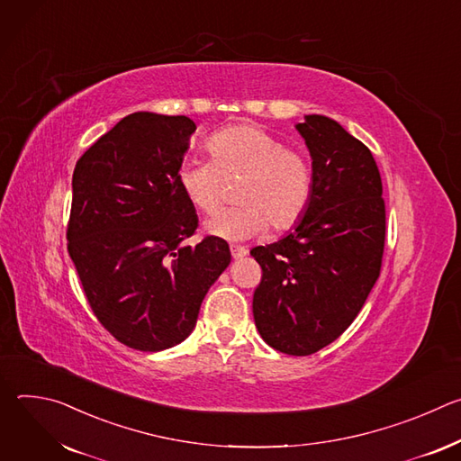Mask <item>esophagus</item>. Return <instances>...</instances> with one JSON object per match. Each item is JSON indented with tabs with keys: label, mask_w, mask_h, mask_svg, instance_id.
Returning a JSON list of instances; mask_svg holds the SVG:
<instances>
[{
	"label": "esophagus",
	"mask_w": 461,
	"mask_h": 461,
	"mask_svg": "<svg viewBox=\"0 0 461 461\" xmlns=\"http://www.w3.org/2000/svg\"><path fill=\"white\" fill-rule=\"evenodd\" d=\"M230 249H231V257H233L235 260L248 255V248H244V246H235V244H233Z\"/></svg>",
	"instance_id": "obj_1"
}]
</instances>
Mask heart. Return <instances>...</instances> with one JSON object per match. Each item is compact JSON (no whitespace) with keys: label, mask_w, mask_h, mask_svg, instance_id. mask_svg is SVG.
<instances>
[{"label":"heart","mask_w":461,"mask_h":461,"mask_svg":"<svg viewBox=\"0 0 461 461\" xmlns=\"http://www.w3.org/2000/svg\"><path fill=\"white\" fill-rule=\"evenodd\" d=\"M206 149L210 160L187 158L176 171V184L194 210L213 213L224 199V182L242 178L235 193L240 206L206 221L208 235L239 242L262 235L268 226L286 231L303 219L313 189L312 166L303 153L253 123L219 129Z\"/></svg>","instance_id":"obj_1"}]
</instances>
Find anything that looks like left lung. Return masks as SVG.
<instances>
[{
    "label": "left lung",
    "mask_w": 461,
    "mask_h": 461,
    "mask_svg": "<svg viewBox=\"0 0 461 461\" xmlns=\"http://www.w3.org/2000/svg\"><path fill=\"white\" fill-rule=\"evenodd\" d=\"M295 129L312 157V199L285 239L249 251L262 268L253 319L272 348L310 356L347 330L379 277L384 201L370 149L341 123L306 114Z\"/></svg>",
    "instance_id": "8db88e82"
}]
</instances>
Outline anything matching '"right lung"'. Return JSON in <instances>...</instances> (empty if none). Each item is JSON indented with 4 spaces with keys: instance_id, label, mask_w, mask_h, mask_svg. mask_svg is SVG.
Listing matches in <instances>:
<instances>
[{
    "instance_id": "add662e5",
    "label": "right lung",
    "mask_w": 461,
    "mask_h": 461,
    "mask_svg": "<svg viewBox=\"0 0 461 461\" xmlns=\"http://www.w3.org/2000/svg\"><path fill=\"white\" fill-rule=\"evenodd\" d=\"M194 129L187 116L133 113L73 173L69 255L96 319L135 350L182 343L231 260L222 239L182 242L199 226L176 184Z\"/></svg>"
}]
</instances>
